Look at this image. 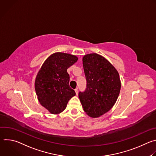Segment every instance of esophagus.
I'll use <instances>...</instances> for the list:
<instances>
[{"label":"esophagus","instance_id":"obj_1","mask_svg":"<svg viewBox=\"0 0 156 156\" xmlns=\"http://www.w3.org/2000/svg\"><path fill=\"white\" fill-rule=\"evenodd\" d=\"M75 93H76V94L78 95V88H76V89H75Z\"/></svg>","mask_w":156,"mask_h":156}]
</instances>
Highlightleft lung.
Wrapping results in <instances>:
<instances>
[{
    "label": "left lung",
    "instance_id": "left-lung-1",
    "mask_svg": "<svg viewBox=\"0 0 156 156\" xmlns=\"http://www.w3.org/2000/svg\"><path fill=\"white\" fill-rule=\"evenodd\" d=\"M83 65L87 84L78 96L86 114L97 118L115 104L121 88L120 76L108 60L96 53L84 55Z\"/></svg>",
    "mask_w": 156,
    "mask_h": 156
}]
</instances>
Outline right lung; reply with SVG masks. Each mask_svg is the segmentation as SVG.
Returning <instances> with one entry per match:
<instances>
[{
	"instance_id": "right-lung-1",
	"label": "right lung",
	"mask_w": 156,
	"mask_h": 156,
	"mask_svg": "<svg viewBox=\"0 0 156 156\" xmlns=\"http://www.w3.org/2000/svg\"><path fill=\"white\" fill-rule=\"evenodd\" d=\"M78 59L74 55L55 52L43 63L36 75L34 86L37 99L51 114L63 112L76 94L69 86L67 69Z\"/></svg>"
}]
</instances>
